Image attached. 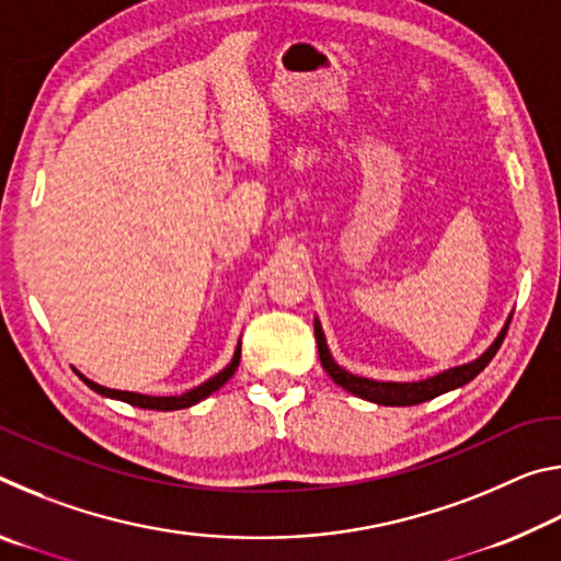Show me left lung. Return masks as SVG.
I'll use <instances>...</instances> for the list:
<instances>
[{"mask_svg": "<svg viewBox=\"0 0 561 561\" xmlns=\"http://www.w3.org/2000/svg\"><path fill=\"white\" fill-rule=\"evenodd\" d=\"M510 319L512 317H507L505 327L500 329L495 341H492V344L482 351L478 358L470 360V364L445 368V371L435 374L431 378H423V381H403V383L401 381H376V378L356 376V374L346 371V368H341L334 360V356H331L324 329H321L317 317H314V336H317L321 366H324V371L334 378V383L344 388V391L354 393L356 398H364V401L378 403V405H417V403L431 401V398H438L443 393L455 391V388H462L465 383H470L472 378L490 364L492 356L497 354V348L502 346V339H505V334H507Z\"/></svg>", "mask_w": 561, "mask_h": 561, "instance_id": "8db88e82", "label": "left lung"}]
</instances>
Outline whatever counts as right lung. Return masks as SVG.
I'll use <instances>...</instances> for the list:
<instances>
[{"label": "right lung", "instance_id": "obj_1", "mask_svg": "<svg viewBox=\"0 0 561 561\" xmlns=\"http://www.w3.org/2000/svg\"><path fill=\"white\" fill-rule=\"evenodd\" d=\"M240 351H242V344L237 341L232 360L222 368L220 374H215L213 378H207L205 383L190 388L187 393H180V396H146V393H133V391H116V388H106L96 381H91V378H87L81 371H76V374H79L81 381L89 388H93V391L106 396V398H116V401H123V403L148 408V411H180V408H190V405L205 401L207 396L215 393L217 388H222L227 381H230L232 374L237 371V366H240Z\"/></svg>", "mask_w": 561, "mask_h": 561}]
</instances>
